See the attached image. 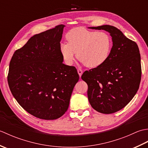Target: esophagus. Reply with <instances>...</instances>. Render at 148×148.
<instances>
[{"label": "esophagus", "mask_w": 148, "mask_h": 148, "mask_svg": "<svg viewBox=\"0 0 148 148\" xmlns=\"http://www.w3.org/2000/svg\"><path fill=\"white\" fill-rule=\"evenodd\" d=\"M77 72H78V74H79V77H81V75H82V74H83V71L80 69H77Z\"/></svg>", "instance_id": "obj_1"}]
</instances>
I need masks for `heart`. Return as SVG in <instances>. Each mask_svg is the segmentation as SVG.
I'll return each instance as SVG.
<instances>
[{"instance_id":"heart-1","label":"heart","mask_w":148,"mask_h":148,"mask_svg":"<svg viewBox=\"0 0 148 148\" xmlns=\"http://www.w3.org/2000/svg\"><path fill=\"white\" fill-rule=\"evenodd\" d=\"M68 42H63L60 49L67 65L73 63L75 56L88 68L100 67L107 61L111 52L112 40L108 33L75 28L67 35Z\"/></svg>"}]
</instances>
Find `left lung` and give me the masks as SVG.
I'll return each instance as SVG.
<instances>
[{
  "instance_id": "8db88e82",
  "label": "left lung",
  "mask_w": 148,
  "mask_h": 148,
  "mask_svg": "<svg viewBox=\"0 0 148 148\" xmlns=\"http://www.w3.org/2000/svg\"><path fill=\"white\" fill-rule=\"evenodd\" d=\"M104 30L112 37L109 58L100 67L84 72L81 79L88 84V98L92 108L103 114H112L125 108L136 95L141 79L139 49L115 27H90Z\"/></svg>"
}]
</instances>
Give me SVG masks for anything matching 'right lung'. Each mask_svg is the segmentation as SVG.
Wrapping results in <instances>:
<instances>
[{"label":"right lung","instance_id":"add662e5","mask_svg":"<svg viewBox=\"0 0 148 148\" xmlns=\"http://www.w3.org/2000/svg\"><path fill=\"white\" fill-rule=\"evenodd\" d=\"M65 25H58L28 40L15 51L9 64L8 84L22 108L46 120L67 111L79 74L74 66L63 64L60 40Z\"/></svg>","mask_w":148,"mask_h":148}]
</instances>
